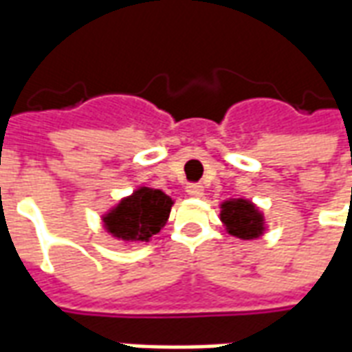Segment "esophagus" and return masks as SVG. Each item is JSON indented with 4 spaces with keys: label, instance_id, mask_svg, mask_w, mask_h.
Wrapping results in <instances>:
<instances>
[{
    "label": "esophagus",
    "instance_id": "obj_1",
    "mask_svg": "<svg viewBox=\"0 0 352 352\" xmlns=\"http://www.w3.org/2000/svg\"><path fill=\"white\" fill-rule=\"evenodd\" d=\"M186 192H188V196H192V198H201L204 196V186L201 184H188Z\"/></svg>",
    "mask_w": 352,
    "mask_h": 352
}]
</instances>
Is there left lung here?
<instances>
[{
    "label": "left lung",
    "mask_w": 352,
    "mask_h": 352,
    "mask_svg": "<svg viewBox=\"0 0 352 352\" xmlns=\"http://www.w3.org/2000/svg\"><path fill=\"white\" fill-rule=\"evenodd\" d=\"M221 222L230 236L249 241L267 232L265 217L252 199L230 198L221 204Z\"/></svg>",
    "instance_id": "obj_1"
}]
</instances>
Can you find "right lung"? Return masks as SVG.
<instances>
[{
    "label": "right lung",
    "mask_w": 352,
    "mask_h": 352,
    "mask_svg": "<svg viewBox=\"0 0 352 352\" xmlns=\"http://www.w3.org/2000/svg\"><path fill=\"white\" fill-rule=\"evenodd\" d=\"M175 199L151 186H138L101 214V224L109 236L124 245L151 241L160 232L171 213Z\"/></svg>",
    "instance_id": "add662e5"
}]
</instances>
